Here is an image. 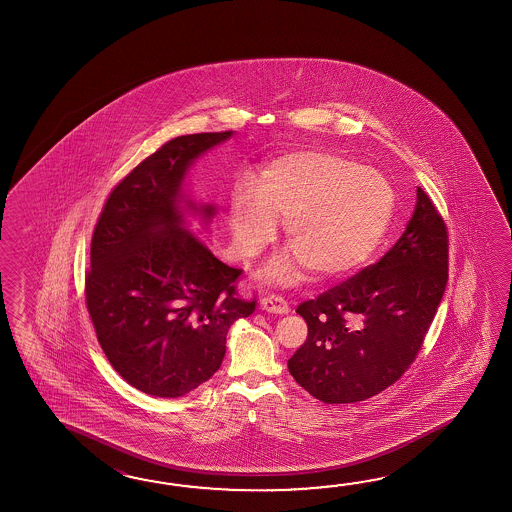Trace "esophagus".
Instances as JSON below:
<instances>
[{
  "label": "esophagus",
  "instance_id": "obj_1",
  "mask_svg": "<svg viewBox=\"0 0 512 512\" xmlns=\"http://www.w3.org/2000/svg\"><path fill=\"white\" fill-rule=\"evenodd\" d=\"M260 307L263 311L274 313V315H287L291 311L287 300L278 294H269V296L261 298Z\"/></svg>",
  "mask_w": 512,
  "mask_h": 512
}]
</instances>
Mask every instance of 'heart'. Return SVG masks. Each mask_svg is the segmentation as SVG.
I'll list each match as a JSON object with an SVG mask.
<instances>
[{
	"label": "heart",
	"instance_id": "b5f03b06",
	"mask_svg": "<svg viewBox=\"0 0 512 512\" xmlns=\"http://www.w3.org/2000/svg\"><path fill=\"white\" fill-rule=\"evenodd\" d=\"M395 196L379 172L327 150L283 155L261 172L254 192L230 201L238 251L256 258L276 238L278 219L293 251L274 261L272 282L296 280L305 267L316 278H340L370 258L390 225Z\"/></svg>",
	"mask_w": 512,
	"mask_h": 512
}]
</instances>
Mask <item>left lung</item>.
Here are the masks:
<instances>
[{
    "mask_svg": "<svg viewBox=\"0 0 512 512\" xmlns=\"http://www.w3.org/2000/svg\"><path fill=\"white\" fill-rule=\"evenodd\" d=\"M448 282V232L417 186L414 216L375 265L298 305L307 340L287 362L326 404L370 399L410 368Z\"/></svg>",
    "mask_w": 512,
    "mask_h": 512,
    "instance_id": "1",
    "label": "left lung"
}]
</instances>
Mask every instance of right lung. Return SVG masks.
I'll return each mask as SVG.
<instances>
[{
	"instance_id": "add662e5",
	"label": "right lung",
	"mask_w": 512,
	"mask_h": 512,
	"mask_svg": "<svg viewBox=\"0 0 512 512\" xmlns=\"http://www.w3.org/2000/svg\"><path fill=\"white\" fill-rule=\"evenodd\" d=\"M232 131L175 137L109 194L91 240L86 304L98 344L124 381L175 399L219 370L230 326L256 309L236 289L241 269L186 229L214 205L186 194L188 168Z\"/></svg>"
}]
</instances>
